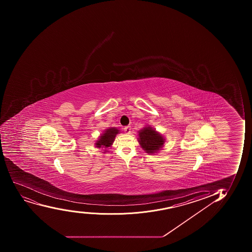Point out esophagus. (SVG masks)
<instances>
[{
    "instance_id": "esophagus-1",
    "label": "esophagus",
    "mask_w": 252,
    "mask_h": 252,
    "mask_svg": "<svg viewBox=\"0 0 252 252\" xmlns=\"http://www.w3.org/2000/svg\"><path fill=\"white\" fill-rule=\"evenodd\" d=\"M125 132L126 133V134H130V126H126L124 128Z\"/></svg>"
}]
</instances>
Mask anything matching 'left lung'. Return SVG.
<instances>
[{"label":"left lung","instance_id":"left-lung-1","mask_svg":"<svg viewBox=\"0 0 252 252\" xmlns=\"http://www.w3.org/2000/svg\"><path fill=\"white\" fill-rule=\"evenodd\" d=\"M139 142L148 154H154L164 144V139L152 128L145 127L139 132Z\"/></svg>","mask_w":252,"mask_h":252}]
</instances>
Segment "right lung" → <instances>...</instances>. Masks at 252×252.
Masks as SVG:
<instances>
[{"mask_svg": "<svg viewBox=\"0 0 252 252\" xmlns=\"http://www.w3.org/2000/svg\"><path fill=\"white\" fill-rule=\"evenodd\" d=\"M119 133V130L116 128H110L106 130L103 134L100 136L99 140L95 144L97 148L110 147L112 145L117 134Z\"/></svg>", "mask_w": 252, "mask_h": 252, "instance_id": "right-lung-1", "label": "right lung"}]
</instances>
